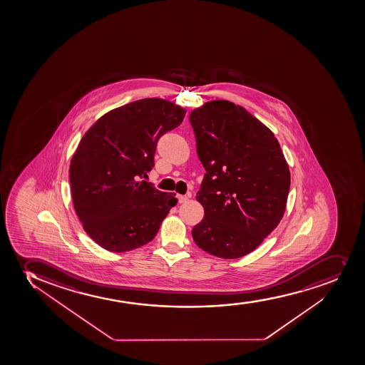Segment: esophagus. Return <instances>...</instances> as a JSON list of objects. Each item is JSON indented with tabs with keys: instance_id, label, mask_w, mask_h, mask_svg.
<instances>
[{
	"instance_id": "esophagus-1",
	"label": "esophagus",
	"mask_w": 365,
	"mask_h": 365,
	"mask_svg": "<svg viewBox=\"0 0 365 365\" xmlns=\"http://www.w3.org/2000/svg\"><path fill=\"white\" fill-rule=\"evenodd\" d=\"M189 196L187 195H178V201H180V204H185L188 201Z\"/></svg>"
}]
</instances>
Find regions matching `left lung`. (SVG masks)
<instances>
[{"label": "left lung", "mask_w": 365, "mask_h": 365, "mask_svg": "<svg viewBox=\"0 0 365 365\" xmlns=\"http://www.w3.org/2000/svg\"><path fill=\"white\" fill-rule=\"evenodd\" d=\"M189 120L206 170L196 194L205 215L192 227V239L210 255L241 258L282 220L289 166L272 131L239 105L208 101Z\"/></svg>", "instance_id": "obj_1"}]
</instances>
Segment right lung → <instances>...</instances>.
Segmentation results:
<instances>
[{"instance_id": "add662e5", "label": "right lung", "mask_w": 365, "mask_h": 365, "mask_svg": "<svg viewBox=\"0 0 365 365\" xmlns=\"http://www.w3.org/2000/svg\"><path fill=\"white\" fill-rule=\"evenodd\" d=\"M187 110L163 98H142L103 114L86 130L70 163L72 202L83 229L106 251L141 247L176 206L175 192L145 180L158 140Z\"/></svg>"}]
</instances>
